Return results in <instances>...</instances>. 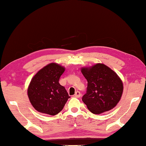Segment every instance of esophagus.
I'll return each instance as SVG.
<instances>
[{"mask_svg": "<svg viewBox=\"0 0 146 146\" xmlns=\"http://www.w3.org/2000/svg\"><path fill=\"white\" fill-rule=\"evenodd\" d=\"M74 96H75V97H76V98H80V97L81 96V94L80 93V92L77 91V92H76Z\"/></svg>", "mask_w": 146, "mask_h": 146, "instance_id": "1", "label": "esophagus"}]
</instances>
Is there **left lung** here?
Returning <instances> with one entry per match:
<instances>
[{
    "instance_id": "left-lung-1",
    "label": "left lung",
    "mask_w": 146,
    "mask_h": 146,
    "mask_svg": "<svg viewBox=\"0 0 146 146\" xmlns=\"http://www.w3.org/2000/svg\"><path fill=\"white\" fill-rule=\"evenodd\" d=\"M81 72L88 81L86 93L82 101L94 114L113 108L123 92V84L118 75L104 64L82 68Z\"/></svg>"
}]
</instances>
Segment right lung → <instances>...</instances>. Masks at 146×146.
<instances>
[{
  "instance_id": "obj_1",
  "label": "right lung",
  "mask_w": 146,
  "mask_h": 146,
  "mask_svg": "<svg viewBox=\"0 0 146 146\" xmlns=\"http://www.w3.org/2000/svg\"><path fill=\"white\" fill-rule=\"evenodd\" d=\"M65 68L50 63L41 69L31 81L27 90L33 106L38 111L55 115L62 110L70 97L59 80Z\"/></svg>"
}]
</instances>
